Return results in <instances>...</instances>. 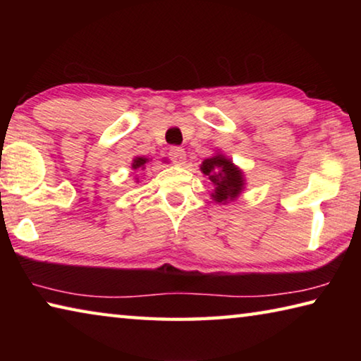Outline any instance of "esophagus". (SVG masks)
Listing matches in <instances>:
<instances>
[{
	"instance_id": "1",
	"label": "esophagus",
	"mask_w": 361,
	"mask_h": 361,
	"mask_svg": "<svg viewBox=\"0 0 361 361\" xmlns=\"http://www.w3.org/2000/svg\"><path fill=\"white\" fill-rule=\"evenodd\" d=\"M169 156H170V161L176 166H185L186 162V151L180 148V146H173V148H170L169 151Z\"/></svg>"
}]
</instances>
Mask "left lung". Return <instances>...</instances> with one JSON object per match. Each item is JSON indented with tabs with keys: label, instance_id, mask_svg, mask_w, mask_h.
Wrapping results in <instances>:
<instances>
[{
	"label": "left lung",
	"instance_id": "obj_1",
	"mask_svg": "<svg viewBox=\"0 0 361 361\" xmlns=\"http://www.w3.org/2000/svg\"><path fill=\"white\" fill-rule=\"evenodd\" d=\"M200 170L215 185V194L212 195L216 202H226L228 199L232 200L240 194L243 188L242 172L226 157L213 156L205 159Z\"/></svg>",
	"mask_w": 361,
	"mask_h": 361
}]
</instances>
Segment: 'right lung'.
Returning a JSON list of instances; mask_svg holds the SVG:
<instances>
[{
	"instance_id": "1",
	"label": "right lung",
	"mask_w": 361,
	"mask_h": 361,
	"mask_svg": "<svg viewBox=\"0 0 361 361\" xmlns=\"http://www.w3.org/2000/svg\"><path fill=\"white\" fill-rule=\"evenodd\" d=\"M146 162H148V159H145V157H137L135 161H133L132 167L135 169V170H137V169H142V170H143V169H145V164H146Z\"/></svg>"
}]
</instances>
